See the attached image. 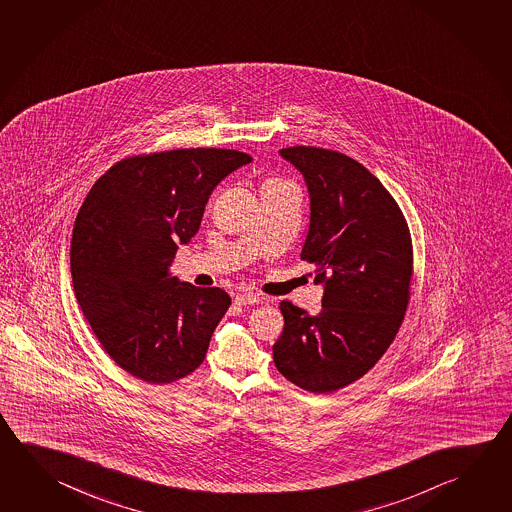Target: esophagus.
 <instances>
[{
	"label": "esophagus",
	"mask_w": 512,
	"mask_h": 512,
	"mask_svg": "<svg viewBox=\"0 0 512 512\" xmlns=\"http://www.w3.org/2000/svg\"><path fill=\"white\" fill-rule=\"evenodd\" d=\"M260 300H262L260 295L250 293V291H248V293H239V295L235 296V304L244 305V307H246V305L259 304Z\"/></svg>",
	"instance_id": "esophagus-1"
}]
</instances>
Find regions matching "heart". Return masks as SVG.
I'll return each instance as SVG.
<instances>
[{
  "label": "heart",
  "instance_id": "b5f03b06",
  "mask_svg": "<svg viewBox=\"0 0 512 512\" xmlns=\"http://www.w3.org/2000/svg\"><path fill=\"white\" fill-rule=\"evenodd\" d=\"M269 185H280V181L277 180H268L264 183V187H269Z\"/></svg>",
  "mask_w": 512,
  "mask_h": 512
}]
</instances>
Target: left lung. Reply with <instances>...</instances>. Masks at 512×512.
Instances as JSON below:
<instances>
[{
	"label": "left lung",
	"mask_w": 512,
	"mask_h": 512,
	"mask_svg": "<svg viewBox=\"0 0 512 512\" xmlns=\"http://www.w3.org/2000/svg\"><path fill=\"white\" fill-rule=\"evenodd\" d=\"M280 156L309 190L300 257L316 266L323 298L314 316L280 302L284 331L273 361L293 385L329 394L365 376L394 341L410 300L412 237L395 199L361 163L309 145Z\"/></svg>",
	"instance_id": "obj_1"
}]
</instances>
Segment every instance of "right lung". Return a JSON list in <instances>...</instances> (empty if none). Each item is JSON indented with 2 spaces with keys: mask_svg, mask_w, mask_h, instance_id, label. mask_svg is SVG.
Masks as SVG:
<instances>
[{
  "mask_svg": "<svg viewBox=\"0 0 512 512\" xmlns=\"http://www.w3.org/2000/svg\"><path fill=\"white\" fill-rule=\"evenodd\" d=\"M252 162L234 149H174L115 163L84 199L73 228V291L118 367L151 385L203 363L232 304L221 287L171 277L178 244L198 234L212 190Z\"/></svg>",
  "mask_w": 512,
  "mask_h": 512,
  "instance_id": "1",
  "label": "right lung"
}]
</instances>
